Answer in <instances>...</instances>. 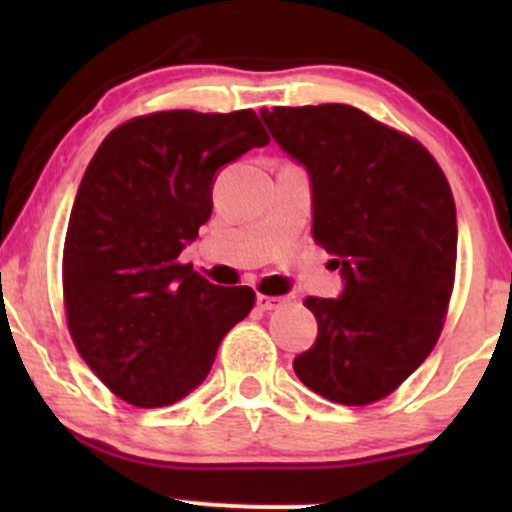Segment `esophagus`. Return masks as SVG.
Here are the masks:
<instances>
[{
	"label": "esophagus",
	"instance_id": "34e87169",
	"mask_svg": "<svg viewBox=\"0 0 512 512\" xmlns=\"http://www.w3.org/2000/svg\"><path fill=\"white\" fill-rule=\"evenodd\" d=\"M284 305L281 296H267V293H257V308L260 310H276Z\"/></svg>",
	"mask_w": 512,
	"mask_h": 512
}]
</instances>
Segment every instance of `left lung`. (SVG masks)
<instances>
[{
    "mask_svg": "<svg viewBox=\"0 0 512 512\" xmlns=\"http://www.w3.org/2000/svg\"><path fill=\"white\" fill-rule=\"evenodd\" d=\"M313 185V238L344 276L339 298L303 301L317 339L301 383L366 407L397 390L436 346L455 286L457 214L424 144L344 103L262 110Z\"/></svg>",
    "mask_w": 512,
    "mask_h": 512,
    "instance_id": "left-lung-1",
    "label": "left lung"
}]
</instances>
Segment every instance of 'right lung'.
<instances>
[{"instance_id": "obj_1", "label": "right lung", "mask_w": 512, "mask_h": 512, "mask_svg": "<svg viewBox=\"0 0 512 512\" xmlns=\"http://www.w3.org/2000/svg\"><path fill=\"white\" fill-rule=\"evenodd\" d=\"M269 144L252 110H161L115 127L88 163L62 255L72 342L134 407H166L207 378L221 339L255 305L180 262L211 216L216 170Z\"/></svg>"}]
</instances>
